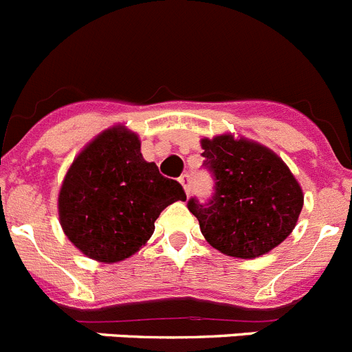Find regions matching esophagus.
<instances>
[{
    "label": "esophagus",
    "instance_id": "1",
    "mask_svg": "<svg viewBox=\"0 0 352 352\" xmlns=\"http://www.w3.org/2000/svg\"><path fill=\"white\" fill-rule=\"evenodd\" d=\"M179 183H182L183 190H185L186 195H188V193H190V176H188V174H183L182 178H179Z\"/></svg>",
    "mask_w": 352,
    "mask_h": 352
}]
</instances>
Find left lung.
Instances as JSON below:
<instances>
[{
	"instance_id": "left-lung-1",
	"label": "left lung",
	"mask_w": 352,
	"mask_h": 352,
	"mask_svg": "<svg viewBox=\"0 0 352 352\" xmlns=\"http://www.w3.org/2000/svg\"><path fill=\"white\" fill-rule=\"evenodd\" d=\"M204 167L214 193L188 209L214 250L235 258H256L283 243L304 206L300 185L281 157L260 143L221 134L201 141Z\"/></svg>"
}]
</instances>
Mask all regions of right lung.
Wrapping results in <instances>:
<instances>
[{
    "instance_id": "right-lung-1",
    "label": "right lung",
    "mask_w": 352,
    "mask_h": 352,
    "mask_svg": "<svg viewBox=\"0 0 352 352\" xmlns=\"http://www.w3.org/2000/svg\"><path fill=\"white\" fill-rule=\"evenodd\" d=\"M176 201H186L183 186L143 159L138 134L117 125L73 160L57 206L67 239L92 260L115 263L146 244L155 220Z\"/></svg>"
}]
</instances>
